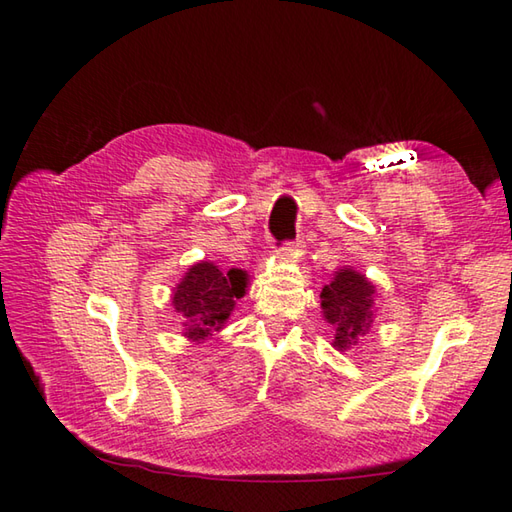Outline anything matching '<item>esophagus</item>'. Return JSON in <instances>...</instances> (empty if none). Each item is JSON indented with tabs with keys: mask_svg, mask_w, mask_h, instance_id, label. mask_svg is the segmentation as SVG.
<instances>
[{
	"mask_svg": "<svg viewBox=\"0 0 512 512\" xmlns=\"http://www.w3.org/2000/svg\"><path fill=\"white\" fill-rule=\"evenodd\" d=\"M298 248H302V241H287V244H284V248H282V253L284 255H293Z\"/></svg>",
	"mask_w": 512,
	"mask_h": 512,
	"instance_id": "esophagus-1",
	"label": "esophagus"
}]
</instances>
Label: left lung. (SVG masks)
I'll return each mask as SVG.
<instances>
[{"instance_id":"1","label":"left lung","mask_w":512,"mask_h":512,"mask_svg":"<svg viewBox=\"0 0 512 512\" xmlns=\"http://www.w3.org/2000/svg\"><path fill=\"white\" fill-rule=\"evenodd\" d=\"M377 289L366 275L354 268H339L334 280L320 291L323 318L334 327V348L350 350L361 341V336L375 318Z\"/></svg>"}]
</instances>
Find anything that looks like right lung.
<instances>
[{
    "instance_id": "1",
    "label": "right lung",
    "mask_w": 512,
    "mask_h": 512,
    "mask_svg": "<svg viewBox=\"0 0 512 512\" xmlns=\"http://www.w3.org/2000/svg\"><path fill=\"white\" fill-rule=\"evenodd\" d=\"M248 273L241 268H230L221 273L212 262H198L187 268L183 280L173 289V309L183 316L185 336L201 343L212 332L223 329L225 320L235 311L237 298H244Z\"/></svg>"
}]
</instances>
